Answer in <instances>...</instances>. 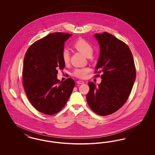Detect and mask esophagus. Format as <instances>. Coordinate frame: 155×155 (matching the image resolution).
<instances>
[{"mask_svg":"<svg viewBox=\"0 0 155 155\" xmlns=\"http://www.w3.org/2000/svg\"><path fill=\"white\" fill-rule=\"evenodd\" d=\"M77 84H83L84 83V82L83 81H81V80H80V81H77Z\"/></svg>","mask_w":155,"mask_h":155,"instance_id":"obj_1","label":"esophagus"}]
</instances>
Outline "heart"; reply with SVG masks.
I'll list each match as a JSON object with an SVG mask.
<instances>
[{
    "label": "heart",
    "instance_id": "heart-1",
    "mask_svg": "<svg viewBox=\"0 0 155 155\" xmlns=\"http://www.w3.org/2000/svg\"><path fill=\"white\" fill-rule=\"evenodd\" d=\"M73 47L79 52L83 53L87 57H90L93 53V47L88 41L84 38H80L77 40L73 44ZM61 59L63 63L66 65L70 63V54L67 49H64L61 53ZM89 71V68L88 67L76 68L74 70L73 75L74 77L78 78H85Z\"/></svg>",
    "mask_w": 155,
    "mask_h": 155
}]
</instances>
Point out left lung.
Returning <instances> with one entry per match:
<instances>
[{
    "instance_id": "left-lung-1",
    "label": "left lung",
    "mask_w": 155,
    "mask_h": 155,
    "mask_svg": "<svg viewBox=\"0 0 155 155\" xmlns=\"http://www.w3.org/2000/svg\"><path fill=\"white\" fill-rule=\"evenodd\" d=\"M95 37L101 47L95 73H102V80L97 87L88 82L87 101L92 110L105 116L119 110L127 101L136 78V68L133 54L124 42L106 32Z\"/></svg>"
}]
</instances>
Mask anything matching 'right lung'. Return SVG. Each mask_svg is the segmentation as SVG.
I'll return each instance as SVG.
<instances>
[{
	"label": "right lung",
	"instance_id": "obj_1",
	"mask_svg": "<svg viewBox=\"0 0 155 155\" xmlns=\"http://www.w3.org/2000/svg\"><path fill=\"white\" fill-rule=\"evenodd\" d=\"M72 35L55 32L31 45L24 59L22 84L27 97L37 110L53 115L66 105L73 92L75 82L68 78L57 79L59 70L65 64L61 59L64 42Z\"/></svg>",
	"mask_w": 155,
	"mask_h": 155
}]
</instances>
